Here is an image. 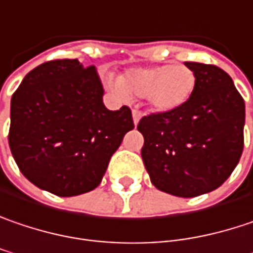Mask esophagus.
Returning <instances> with one entry per match:
<instances>
[{"mask_svg":"<svg viewBox=\"0 0 253 253\" xmlns=\"http://www.w3.org/2000/svg\"><path fill=\"white\" fill-rule=\"evenodd\" d=\"M133 123H134V126H137L139 125V122H140V117H141V114L140 112H137V110H133Z\"/></svg>","mask_w":253,"mask_h":253,"instance_id":"obj_1","label":"esophagus"}]
</instances>
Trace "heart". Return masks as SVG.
I'll return each instance as SVG.
<instances>
[{
    "label": "heart",
    "mask_w": 253,
    "mask_h": 253,
    "mask_svg": "<svg viewBox=\"0 0 253 253\" xmlns=\"http://www.w3.org/2000/svg\"><path fill=\"white\" fill-rule=\"evenodd\" d=\"M114 91L122 97H146L156 113L179 110L193 96L196 74L186 66L160 64L127 70L120 82L113 83Z\"/></svg>",
    "instance_id": "heart-1"
}]
</instances>
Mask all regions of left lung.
Here are the masks:
<instances>
[{
	"label": "left lung",
	"instance_id": "left-lung-1",
	"mask_svg": "<svg viewBox=\"0 0 253 253\" xmlns=\"http://www.w3.org/2000/svg\"><path fill=\"white\" fill-rule=\"evenodd\" d=\"M196 74L193 96L179 110L143 117L141 159L159 190L195 198L217 189L244 150L245 101L222 68L186 61Z\"/></svg>",
	"mask_w": 253,
	"mask_h": 253
}]
</instances>
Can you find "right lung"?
<instances>
[{
	"mask_svg": "<svg viewBox=\"0 0 253 253\" xmlns=\"http://www.w3.org/2000/svg\"><path fill=\"white\" fill-rule=\"evenodd\" d=\"M94 66L48 61L31 70L11 98L9 149L40 189L70 198L100 185L110 157L133 130L130 109L109 110Z\"/></svg>",
	"mask_w": 253,
	"mask_h": 253,
	"instance_id": "obj_1",
	"label": "right lung"
}]
</instances>
